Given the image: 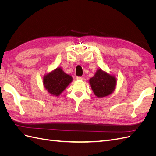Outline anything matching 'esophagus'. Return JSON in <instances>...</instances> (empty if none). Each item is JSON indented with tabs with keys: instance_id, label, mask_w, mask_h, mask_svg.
I'll return each mask as SVG.
<instances>
[{
	"instance_id": "1",
	"label": "esophagus",
	"mask_w": 156,
	"mask_h": 156,
	"mask_svg": "<svg viewBox=\"0 0 156 156\" xmlns=\"http://www.w3.org/2000/svg\"><path fill=\"white\" fill-rule=\"evenodd\" d=\"M76 79L77 80H80V81H81V80H83V77H77Z\"/></svg>"
}]
</instances>
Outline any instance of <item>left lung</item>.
Segmentation results:
<instances>
[{
    "label": "left lung",
    "mask_w": 156,
    "mask_h": 156,
    "mask_svg": "<svg viewBox=\"0 0 156 156\" xmlns=\"http://www.w3.org/2000/svg\"><path fill=\"white\" fill-rule=\"evenodd\" d=\"M89 82L94 94L98 98H103L110 95L115 90L116 79L99 69Z\"/></svg>",
    "instance_id": "8db88e82"
}]
</instances>
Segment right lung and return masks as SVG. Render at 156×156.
<instances>
[{
	"label": "right lung",
	"instance_id": "add662e5",
	"mask_svg": "<svg viewBox=\"0 0 156 156\" xmlns=\"http://www.w3.org/2000/svg\"><path fill=\"white\" fill-rule=\"evenodd\" d=\"M72 80V76L64 73L60 68H57L45 75L43 82L45 88L51 95L58 96Z\"/></svg>",
	"mask_w": 156,
	"mask_h": 156
}]
</instances>
